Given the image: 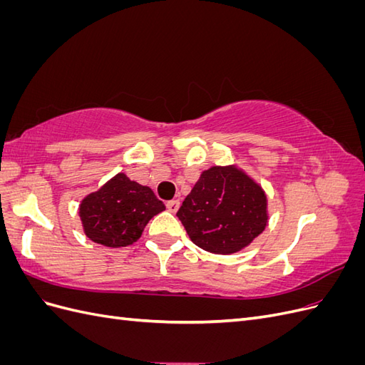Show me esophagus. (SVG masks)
Instances as JSON below:
<instances>
[{"instance_id":"obj_1","label":"esophagus","mask_w":365,"mask_h":365,"mask_svg":"<svg viewBox=\"0 0 365 365\" xmlns=\"http://www.w3.org/2000/svg\"><path fill=\"white\" fill-rule=\"evenodd\" d=\"M165 207H168L169 212L176 213V212H178V208H180V201L178 200H172V201H169L168 204H165Z\"/></svg>"}]
</instances>
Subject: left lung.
Here are the masks:
<instances>
[{"instance_id": "1", "label": "left lung", "mask_w": 365, "mask_h": 365, "mask_svg": "<svg viewBox=\"0 0 365 365\" xmlns=\"http://www.w3.org/2000/svg\"><path fill=\"white\" fill-rule=\"evenodd\" d=\"M176 216L196 247L235 254L250 247L268 225V196L237 164L212 165L187 195Z\"/></svg>"}]
</instances>
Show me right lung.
Wrapping results in <instances>:
<instances>
[{
    "mask_svg": "<svg viewBox=\"0 0 365 365\" xmlns=\"http://www.w3.org/2000/svg\"><path fill=\"white\" fill-rule=\"evenodd\" d=\"M165 210L150 187L120 172L79 204L85 236L108 248L129 247L141 237L149 220Z\"/></svg>",
    "mask_w": 365,
    "mask_h": 365,
    "instance_id": "obj_1",
    "label": "right lung"
}]
</instances>
